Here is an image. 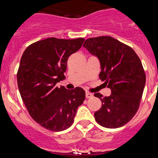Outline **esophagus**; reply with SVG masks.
Instances as JSON below:
<instances>
[{
  "label": "esophagus",
  "mask_w": 158,
  "mask_h": 158,
  "mask_svg": "<svg viewBox=\"0 0 158 158\" xmlns=\"http://www.w3.org/2000/svg\"><path fill=\"white\" fill-rule=\"evenodd\" d=\"M85 97H86V98H93V94L90 92H86Z\"/></svg>",
  "instance_id": "esophagus-1"
}]
</instances>
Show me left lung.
Masks as SVG:
<instances>
[{
    "label": "left lung",
    "mask_w": 158,
    "mask_h": 158,
    "mask_svg": "<svg viewBox=\"0 0 158 158\" xmlns=\"http://www.w3.org/2000/svg\"><path fill=\"white\" fill-rule=\"evenodd\" d=\"M83 47L99 58V77L112 91L104 98L100 93L94 94L102 102L94 112L95 120L106 128L122 127L139 107L146 79L141 60L131 46L109 36L87 39Z\"/></svg>",
    "instance_id": "8db88e82"
}]
</instances>
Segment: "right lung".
Here are the masks:
<instances>
[{
	"label": "right lung",
	"mask_w": 158,
	"mask_h": 158,
	"mask_svg": "<svg viewBox=\"0 0 158 158\" xmlns=\"http://www.w3.org/2000/svg\"><path fill=\"white\" fill-rule=\"evenodd\" d=\"M84 41V38H47L27 46L21 58L17 72L21 97L32 118L51 131L70 127L85 98L82 88L67 90L56 86L65 79L68 58Z\"/></svg>",
	"instance_id": "obj_1"
}]
</instances>
